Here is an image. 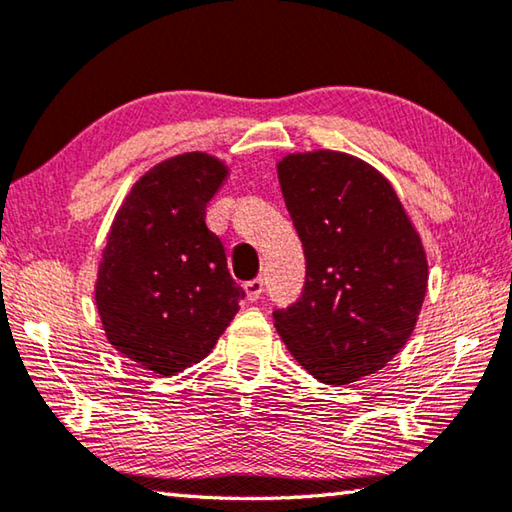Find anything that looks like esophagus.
Returning a JSON list of instances; mask_svg holds the SVG:
<instances>
[{
    "label": "esophagus",
    "mask_w": 512,
    "mask_h": 512,
    "mask_svg": "<svg viewBox=\"0 0 512 512\" xmlns=\"http://www.w3.org/2000/svg\"><path fill=\"white\" fill-rule=\"evenodd\" d=\"M246 296H248V300L250 302H255V300H259L262 298V293H264V280L262 277H255V280H250V282H246Z\"/></svg>",
    "instance_id": "esophagus-1"
}]
</instances>
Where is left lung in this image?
Listing matches in <instances>:
<instances>
[{"mask_svg": "<svg viewBox=\"0 0 512 512\" xmlns=\"http://www.w3.org/2000/svg\"><path fill=\"white\" fill-rule=\"evenodd\" d=\"M282 196L305 248V289L275 309L284 345L323 384L386 366L411 339L427 293V255L393 185L354 155L291 153Z\"/></svg>", "mask_w": 512, "mask_h": 512, "instance_id": "left-lung-1", "label": "left lung"}]
</instances>
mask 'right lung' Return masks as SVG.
I'll return each mask as SVG.
<instances>
[{
  "label": "right lung",
  "instance_id": "add662e5",
  "mask_svg": "<svg viewBox=\"0 0 512 512\" xmlns=\"http://www.w3.org/2000/svg\"><path fill=\"white\" fill-rule=\"evenodd\" d=\"M225 176L214 155H176L137 180L112 221L94 289L103 332L158 375L205 359L244 298L205 225Z\"/></svg>",
  "mask_w": 512,
  "mask_h": 512
}]
</instances>
